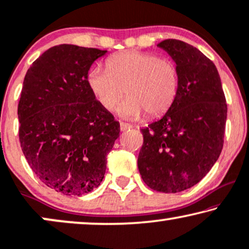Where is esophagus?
<instances>
[{
    "label": "esophagus",
    "mask_w": 249,
    "mask_h": 249,
    "mask_svg": "<svg viewBox=\"0 0 249 249\" xmlns=\"http://www.w3.org/2000/svg\"><path fill=\"white\" fill-rule=\"evenodd\" d=\"M130 128H132V125L131 124H127V123L121 122V131H126V130H130Z\"/></svg>",
    "instance_id": "34e87169"
}]
</instances>
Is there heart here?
<instances>
[{"instance_id":"b5f03b06","label":"heart","mask_w":249,"mask_h":249,"mask_svg":"<svg viewBox=\"0 0 249 249\" xmlns=\"http://www.w3.org/2000/svg\"><path fill=\"white\" fill-rule=\"evenodd\" d=\"M178 71L170 59L140 51L115 54L107 69L94 66L89 71L88 85L99 104L112 110L126 91L128 97L117 107L123 118L135 119L147 112L157 117L166 112L178 92Z\"/></svg>"}]
</instances>
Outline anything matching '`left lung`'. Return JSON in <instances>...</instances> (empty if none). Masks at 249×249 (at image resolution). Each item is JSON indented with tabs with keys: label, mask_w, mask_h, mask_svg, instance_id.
<instances>
[{
	"label": "left lung",
	"mask_w": 249,
	"mask_h": 249,
	"mask_svg": "<svg viewBox=\"0 0 249 249\" xmlns=\"http://www.w3.org/2000/svg\"><path fill=\"white\" fill-rule=\"evenodd\" d=\"M157 46L177 65L178 92L160 118L141 128L138 167L149 188L175 194L197 184L216 163L228 108L217 69L204 53L174 38Z\"/></svg>",
	"instance_id": "8db88e82"
}]
</instances>
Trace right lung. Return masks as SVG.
<instances>
[{
  "label": "right lung",
  "mask_w": 249,
  "mask_h": 249,
  "mask_svg": "<svg viewBox=\"0 0 249 249\" xmlns=\"http://www.w3.org/2000/svg\"><path fill=\"white\" fill-rule=\"evenodd\" d=\"M107 51L60 44L26 72L18 105L19 140L29 166L45 185L81 196L100 185L119 123L99 104L88 74Z\"/></svg>",
  "instance_id": "add662e5"
}]
</instances>
